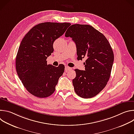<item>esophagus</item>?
Segmentation results:
<instances>
[{
	"mask_svg": "<svg viewBox=\"0 0 134 134\" xmlns=\"http://www.w3.org/2000/svg\"><path fill=\"white\" fill-rule=\"evenodd\" d=\"M71 68H70V67H69L68 66L65 67V72H67L68 71L71 70Z\"/></svg>",
	"mask_w": 134,
	"mask_h": 134,
	"instance_id": "obj_1",
	"label": "esophagus"
}]
</instances>
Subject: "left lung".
<instances>
[{
  "instance_id": "left-lung-1",
  "label": "left lung",
  "mask_w": 134,
  "mask_h": 134,
  "mask_svg": "<svg viewBox=\"0 0 134 134\" xmlns=\"http://www.w3.org/2000/svg\"><path fill=\"white\" fill-rule=\"evenodd\" d=\"M65 36L71 37L75 43L77 59L86 58L85 70L75 69V92L84 99L96 96L107 84L113 63V52L109 41L102 33L89 25H72Z\"/></svg>"
}]
</instances>
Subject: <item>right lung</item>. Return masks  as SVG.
I'll return each instance as SVG.
<instances>
[{
	"label": "right lung",
	"instance_id": "add662e5",
	"mask_svg": "<svg viewBox=\"0 0 134 134\" xmlns=\"http://www.w3.org/2000/svg\"><path fill=\"white\" fill-rule=\"evenodd\" d=\"M71 25L69 23L44 22L32 27L23 39L16 58L19 78L34 96L44 98L52 94L65 66L48 65L46 60L53 52L54 41Z\"/></svg>",
	"mask_w": 134,
	"mask_h": 134
}]
</instances>
